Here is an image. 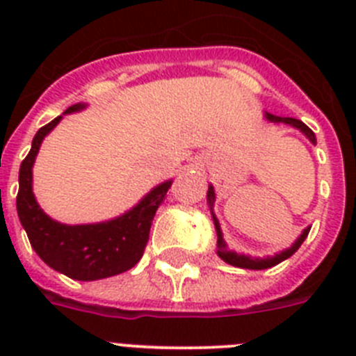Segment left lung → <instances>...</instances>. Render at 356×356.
I'll use <instances>...</instances> for the list:
<instances>
[{"label":"left lung","mask_w":356,"mask_h":356,"mask_svg":"<svg viewBox=\"0 0 356 356\" xmlns=\"http://www.w3.org/2000/svg\"><path fill=\"white\" fill-rule=\"evenodd\" d=\"M264 118L267 119L269 122H284V124H289V127L296 128V130H300L301 134L307 137L308 140L312 144H316V135H314V131L310 130V128L305 124L303 121H300V119H294V118H280V115H273L269 114V112H264ZM207 201H209V207H210V212H212V219H213V225H216V232H217V254H219V259L225 260L226 264H229V266L234 267H241V269H253V271H260V269H269V267L276 266V264L284 262V260H287L289 257H292V254L296 253V251L300 250V246L303 244V241L307 238L308 232H310V226H307V228L301 232V235L298 238H296V242L292 244L291 248H287V250L280 251V253H276L275 257H266V259H253V257H250V254H242V253H235V251L228 250V246H226L225 238H222V232H221V226H219V221H217L216 213H213V203H216V193H213V187L212 185H209V193H207Z\"/></svg>","instance_id":"obj_1"}]
</instances>
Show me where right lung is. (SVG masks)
Returning a JSON list of instances; mask_svg holds the SVG:
<instances>
[{"mask_svg":"<svg viewBox=\"0 0 356 356\" xmlns=\"http://www.w3.org/2000/svg\"><path fill=\"white\" fill-rule=\"evenodd\" d=\"M85 103L69 106L64 114L85 108ZM62 115L40 128L33 137L31 149L19 169L17 205L19 221L23 225L31 248L51 269L80 282L108 278L128 271L143 259L149 238V228L172 180L151 188L131 210L110 221L94 225H62L39 207L33 194V163L44 137L60 122Z\"/></svg>","mask_w":356,"mask_h":356,"instance_id":"add662e5","label":"right lung"}]
</instances>
